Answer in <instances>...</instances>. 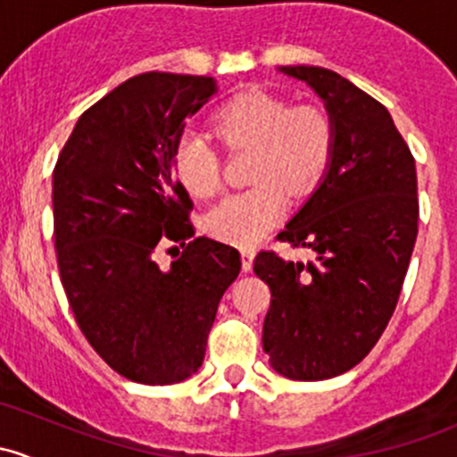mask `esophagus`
<instances>
[{"instance_id":"1","label":"esophagus","mask_w":457,"mask_h":457,"mask_svg":"<svg viewBox=\"0 0 457 457\" xmlns=\"http://www.w3.org/2000/svg\"><path fill=\"white\" fill-rule=\"evenodd\" d=\"M241 265H243V271H250L252 265H254V252L241 250Z\"/></svg>"}]
</instances>
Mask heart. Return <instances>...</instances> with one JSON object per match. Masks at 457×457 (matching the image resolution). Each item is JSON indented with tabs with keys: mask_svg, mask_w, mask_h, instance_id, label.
Masks as SVG:
<instances>
[{
	"mask_svg": "<svg viewBox=\"0 0 457 457\" xmlns=\"http://www.w3.org/2000/svg\"><path fill=\"white\" fill-rule=\"evenodd\" d=\"M216 132L228 147H254V187L225 196L205 214V232L223 243L250 247L261 241L285 212V190L303 195L320 179L334 150L329 114L267 92H247L225 105ZM174 172L187 192L207 199L220 187L219 154L199 135L186 132L174 147Z\"/></svg>",
	"mask_w": 457,
	"mask_h": 457,
	"instance_id": "obj_1",
	"label": "heart"
}]
</instances>
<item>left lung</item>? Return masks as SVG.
Masks as SVG:
<instances>
[{
    "mask_svg": "<svg viewBox=\"0 0 457 457\" xmlns=\"http://www.w3.org/2000/svg\"><path fill=\"white\" fill-rule=\"evenodd\" d=\"M278 71L320 96L334 150L320 186L278 234L314 261L254 258L271 292L262 349L285 378L327 380L371 352L398 305L418 237L416 161L385 105L338 72Z\"/></svg>",
    "mask_w": 457,
    "mask_h": 457,
    "instance_id": "8db88e82",
    "label": "left lung"
}]
</instances>
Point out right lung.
<instances>
[{
	"mask_svg": "<svg viewBox=\"0 0 457 457\" xmlns=\"http://www.w3.org/2000/svg\"><path fill=\"white\" fill-rule=\"evenodd\" d=\"M214 92L212 77H132L81 114L54 165V250L71 310L95 352L141 385L199 371L220 296L241 271L234 247L195 237L174 177L186 119ZM165 242L184 252L161 270L154 254Z\"/></svg>",
	"mask_w": 457,
	"mask_h": 457,
	"instance_id": "add662e5",
	"label": "right lung"
}]
</instances>
